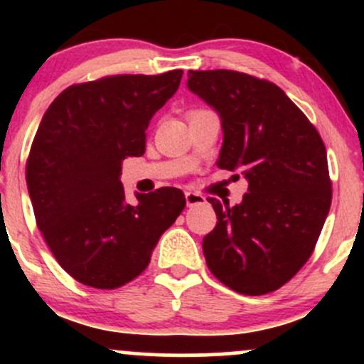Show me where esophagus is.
I'll return each instance as SVG.
<instances>
[{
    "label": "esophagus",
    "mask_w": 364,
    "mask_h": 364,
    "mask_svg": "<svg viewBox=\"0 0 364 364\" xmlns=\"http://www.w3.org/2000/svg\"><path fill=\"white\" fill-rule=\"evenodd\" d=\"M185 198H186L188 207H193V205H198V203L205 202V196L200 195V193H195V191H186Z\"/></svg>",
    "instance_id": "1"
}]
</instances>
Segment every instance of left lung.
I'll list each match as a JSON object with an SVG mask.
<instances>
[{"label": "left lung", "instance_id": "8db88e82", "mask_svg": "<svg viewBox=\"0 0 364 364\" xmlns=\"http://www.w3.org/2000/svg\"><path fill=\"white\" fill-rule=\"evenodd\" d=\"M186 85L220 116L217 168L248 179L240 205L208 198L217 214L214 231L203 237L208 270L240 294L272 292L308 262L328 215L327 150L272 82L232 70H190Z\"/></svg>", "mask_w": 364, "mask_h": 364}]
</instances>
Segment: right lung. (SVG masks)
<instances>
[{
	"label": "right lung",
	"mask_w": 364,
	"mask_h": 364,
	"mask_svg": "<svg viewBox=\"0 0 364 364\" xmlns=\"http://www.w3.org/2000/svg\"><path fill=\"white\" fill-rule=\"evenodd\" d=\"M162 75H114L77 83L44 112L27 159L37 228L75 281L116 289L147 269L162 232L186 205L179 188L136 193L128 203L121 164L145 152V129L181 82Z\"/></svg>",
	"instance_id": "1"
}]
</instances>
